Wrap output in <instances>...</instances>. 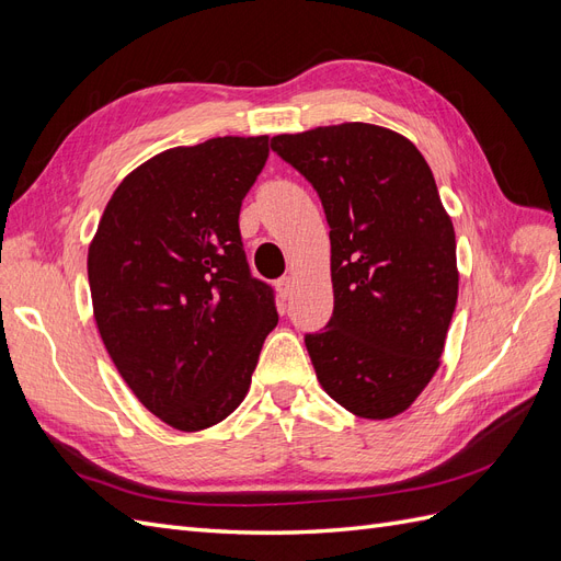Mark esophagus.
Instances as JSON below:
<instances>
[{
    "label": "esophagus",
    "instance_id": "1",
    "mask_svg": "<svg viewBox=\"0 0 561 561\" xmlns=\"http://www.w3.org/2000/svg\"><path fill=\"white\" fill-rule=\"evenodd\" d=\"M276 287H278V295L283 297V299H287L293 295V290H295V278L293 276H283L278 283H276Z\"/></svg>",
    "mask_w": 561,
    "mask_h": 561
}]
</instances>
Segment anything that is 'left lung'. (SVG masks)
Returning <instances> with one entry per match:
<instances>
[{"instance_id":"left-lung-1","label":"left lung","mask_w":561,"mask_h":561,"mask_svg":"<svg viewBox=\"0 0 561 561\" xmlns=\"http://www.w3.org/2000/svg\"><path fill=\"white\" fill-rule=\"evenodd\" d=\"M330 225L334 313L307 351L325 393L360 419H393L428 386L458 299L456 236L431 165L375 124L276 135Z\"/></svg>"}]
</instances>
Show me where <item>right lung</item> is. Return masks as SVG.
<instances>
[{"label":"right lung","mask_w":561,"mask_h":561,"mask_svg":"<svg viewBox=\"0 0 561 561\" xmlns=\"http://www.w3.org/2000/svg\"><path fill=\"white\" fill-rule=\"evenodd\" d=\"M268 135L151 157L116 186L89 245L93 316L128 388L168 426L225 421L278 313L250 276L239 215Z\"/></svg>","instance_id":"add662e5"}]
</instances>
